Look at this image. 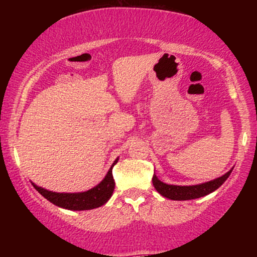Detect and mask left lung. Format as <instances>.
Instances as JSON below:
<instances>
[{"mask_svg":"<svg viewBox=\"0 0 257 257\" xmlns=\"http://www.w3.org/2000/svg\"><path fill=\"white\" fill-rule=\"evenodd\" d=\"M232 169L226 174H223L220 178H216L210 181L203 182V184L198 185H190V186H179V185H168L166 182L161 181L156 174H153L152 182L155 186L156 191L159 194H162L166 198H169L172 200H190V199H196L200 198V197H204L206 194L214 192L215 190L220 187L223 182L228 179V176L231 175Z\"/></svg>","mask_w":257,"mask_h":257,"instance_id":"1","label":"left lung"}]
</instances>
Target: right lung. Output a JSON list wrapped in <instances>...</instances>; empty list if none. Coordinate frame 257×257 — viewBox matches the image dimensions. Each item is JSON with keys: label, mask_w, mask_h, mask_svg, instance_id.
I'll return each instance as SVG.
<instances>
[{"label": "right lung", "mask_w": 257, "mask_h": 257, "mask_svg": "<svg viewBox=\"0 0 257 257\" xmlns=\"http://www.w3.org/2000/svg\"><path fill=\"white\" fill-rule=\"evenodd\" d=\"M118 157L112 163L110 169L105 178L99 182L98 185L94 186L90 190L84 191V192L76 193H65V192H53L46 188L40 187L31 181L32 186L40 192L47 200L53 203L54 205L60 206V208L67 209V210H90V209L99 208L107 203L111 198L112 193L114 190V180L112 176V168L118 162Z\"/></svg>", "instance_id": "add662e5"}]
</instances>
